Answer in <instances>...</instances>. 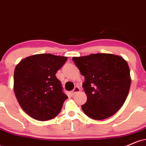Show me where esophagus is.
I'll use <instances>...</instances> for the list:
<instances>
[{"instance_id": "esophagus-1", "label": "esophagus", "mask_w": 146, "mask_h": 146, "mask_svg": "<svg viewBox=\"0 0 146 146\" xmlns=\"http://www.w3.org/2000/svg\"><path fill=\"white\" fill-rule=\"evenodd\" d=\"M80 88H79L78 86H76V87H75V88L74 89H73V90H72L71 91V95H75V94H76L77 93H78L79 91H80Z\"/></svg>"}]
</instances>
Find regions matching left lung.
Masks as SVG:
<instances>
[{"mask_svg": "<svg viewBox=\"0 0 146 146\" xmlns=\"http://www.w3.org/2000/svg\"><path fill=\"white\" fill-rule=\"evenodd\" d=\"M73 60L85 79L82 87L87 101L82 106L84 113L95 120L113 116L123 106L130 89L127 62L109 53L74 57Z\"/></svg>", "mask_w": 146, "mask_h": 146, "instance_id": "left-lung-1", "label": "left lung"}]
</instances>
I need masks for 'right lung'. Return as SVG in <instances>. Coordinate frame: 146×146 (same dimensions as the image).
<instances>
[{"mask_svg":"<svg viewBox=\"0 0 146 146\" xmlns=\"http://www.w3.org/2000/svg\"><path fill=\"white\" fill-rule=\"evenodd\" d=\"M68 58L50 53L25 58L14 71V93L21 108L39 121L51 119L60 113L68 98L57 71Z\"/></svg>","mask_w":146,"mask_h":146,"instance_id":"add662e5","label":"right lung"}]
</instances>
